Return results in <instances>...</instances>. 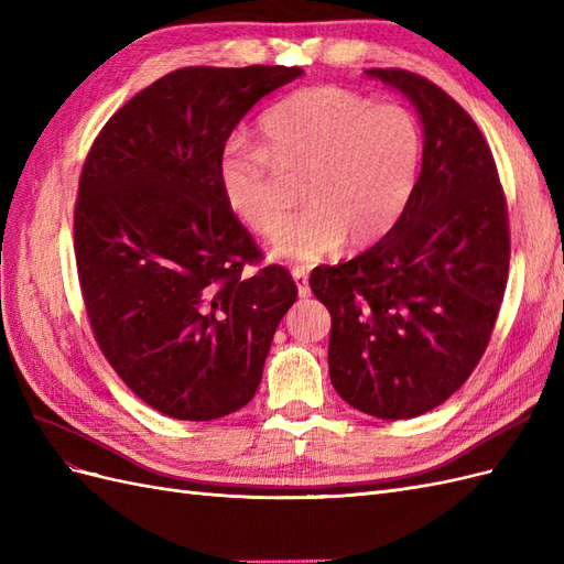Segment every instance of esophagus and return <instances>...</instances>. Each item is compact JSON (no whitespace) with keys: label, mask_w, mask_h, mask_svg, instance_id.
Returning <instances> with one entry per match:
<instances>
[{"label":"esophagus","mask_w":564,"mask_h":564,"mask_svg":"<svg viewBox=\"0 0 564 564\" xmlns=\"http://www.w3.org/2000/svg\"><path fill=\"white\" fill-rule=\"evenodd\" d=\"M292 275H294V280H296V284H299V296H301V299H308V296H311L308 270H305L303 265H296V268H292Z\"/></svg>","instance_id":"esophagus-1"}]
</instances>
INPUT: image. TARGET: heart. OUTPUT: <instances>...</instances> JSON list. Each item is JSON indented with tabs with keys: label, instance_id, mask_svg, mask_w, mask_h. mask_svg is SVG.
<instances>
[{
	"label": "heart",
	"instance_id": "heart-1",
	"mask_svg": "<svg viewBox=\"0 0 564 564\" xmlns=\"http://www.w3.org/2000/svg\"><path fill=\"white\" fill-rule=\"evenodd\" d=\"M259 145L226 143L218 183L228 209L265 240L284 230L301 178L305 209L278 242L289 259L315 261L340 242L362 249L398 226L416 191L423 131L400 104H373L340 87L289 94L259 119Z\"/></svg>",
	"mask_w": 564,
	"mask_h": 564
}]
</instances>
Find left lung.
<instances>
[{"label": "left lung", "instance_id": "left-lung-1", "mask_svg": "<svg viewBox=\"0 0 564 564\" xmlns=\"http://www.w3.org/2000/svg\"><path fill=\"white\" fill-rule=\"evenodd\" d=\"M367 75L400 89L423 122V164L398 226L352 261L311 272L332 315L329 377L377 419L431 412L468 381L497 324L510 228L497 162L473 117L402 67Z\"/></svg>", "mask_w": 564, "mask_h": 564}]
</instances>
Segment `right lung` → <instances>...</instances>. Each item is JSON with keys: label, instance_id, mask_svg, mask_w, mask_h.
<instances>
[{"label": "right lung", "instance_id": "obj_1", "mask_svg": "<svg viewBox=\"0 0 564 564\" xmlns=\"http://www.w3.org/2000/svg\"><path fill=\"white\" fill-rule=\"evenodd\" d=\"M301 67H181L100 129L82 166L75 259L100 352L181 421L245 406L299 289L228 209L218 158L240 119Z\"/></svg>", "mask_w": 564, "mask_h": 564}]
</instances>
